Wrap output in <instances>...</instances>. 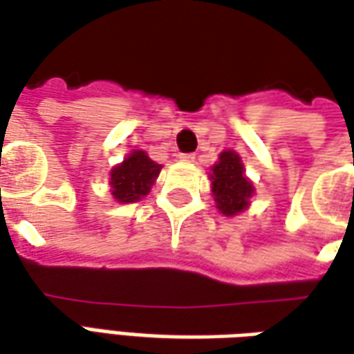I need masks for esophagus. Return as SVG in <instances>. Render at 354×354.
Masks as SVG:
<instances>
[{"label": "esophagus", "instance_id": "34e87169", "mask_svg": "<svg viewBox=\"0 0 354 354\" xmlns=\"http://www.w3.org/2000/svg\"><path fill=\"white\" fill-rule=\"evenodd\" d=\"M179 160L185 163H192L194 162V153H179Z\"/></svg>", "mask_w": 354, "mask_h": 354}]
</instances>
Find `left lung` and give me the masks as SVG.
Masks as SVG:
<instances>
[{
	"mask_svg": "<svg viewBox=\"0 0 354 354\" xmlns=\"http://www.w3.org/2000/svg\"><path fill=\"white\" fill-rule=\"evenodd\" d=\"M212 194L216 206L223 216H237L248 208L250 196L254 194V185L248 181L241 156L233 150L219 153V160L212 167Z\"/></svg>",
	"mask_w": 354,
	"mask_h": 354,
	"instance_id": "left-lung-1",
	"label": "left lung"
}]
</instances>
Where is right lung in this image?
<instances>
[{
  "instance_id": "add662e5",
  "label": "right lung",
  "mask_w": 354,
  "mask_h": 354,
  "mask_svg": "<svg viewBox=\"0 0 354 354\" xmlns=\"http://www.w3.org/2000/svg\"><path fill=\"white\" fill-rule=\"evenodd\" d=\"M162 171V165L148 158L142 150H135L127 156L123 163L115 165L109 173L111 194L121 204L140 201L152 189L153 181Z\"/></svg>"
}]
</instances>
